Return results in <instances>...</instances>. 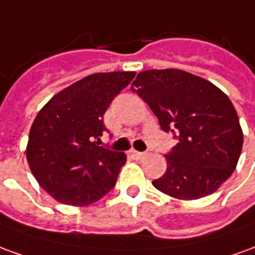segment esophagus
<instances>
[{
	"mask_svg": "<svg viewBox=\"0 0 255 255\" xmlns=\"http://www.w3.org/2000/svg\"><path fill=\"white\" fill-rule=\"evenodd\" d=\"M131 156L133 158H136V160H140V158H143L146 156V153L143 152H138V150H131Z\"/></svg>",
	"mask_w": 255,
	"mask_h": 255,
	"instance_id": "esophagus-1",
	"label": "esophagus"
}]
</instances>
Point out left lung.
Listing matches in <instances>:
<instances>
[{
    "instance_id": "1",
    "label": "left lung",
    "mask_w": 255,
    "mask_h": 255,
    "mask_svg": "<svg viewBox=\"0 0 255 255\" xmlns=\"http://www.w3.org/2000/svg\"><path fill=\"white\" fill-rule=\"evenodd\" d=\"M131 90L178 139L153 186L181 200L214 193L232 175L243 146L231 99L213 83L178 69L140 72Z\"/></svg>"
}]
</instances>
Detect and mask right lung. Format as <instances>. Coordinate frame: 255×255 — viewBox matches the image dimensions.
<instances>
[{"label": "right lung", "mask_w": 255, "mask_h": 255, "mask_svg": "<svg viewBox=\"0 0 255 255\" xmlns=\"http://www.w3.org/2000/svg\"><path fill=\"white\" fill-rule=\"evenodd\" d=\"M135 72L97 73L67 87L38 112L26 157L42 189L67 206H88L108 195L127 156L99 140L103 115Z\"/></svg>", "instance_id": "right-lung-1"}]
</instances>
